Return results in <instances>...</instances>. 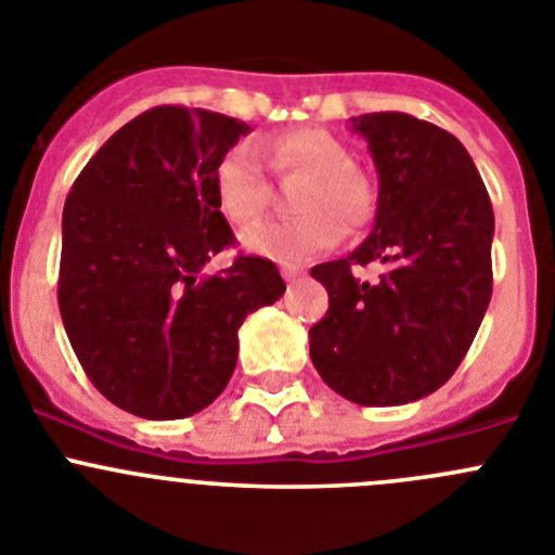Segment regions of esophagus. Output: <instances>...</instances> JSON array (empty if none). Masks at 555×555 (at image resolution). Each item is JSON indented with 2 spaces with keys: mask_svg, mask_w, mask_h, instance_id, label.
<instances>
[{
  "mask_svg": "<svg viewBox=\"0 0 555 555\" xmlns=\"http://www.w3.org/2000/svg\"><path fill=\"white\" fill-rule=\"evenodd\" d=\"M282 276L284 282H295V279H301V271L295 266H282Z\"/></svg>",
  "mask_w": 555,
  "mask_h": 555,
  "instance_id": "1",
  "label": "esophagus"
}]
</instances>
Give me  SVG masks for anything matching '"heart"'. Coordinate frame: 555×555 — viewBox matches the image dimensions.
Segmentation results:
<instances>
[{
    "instance_id": "1",
    "label": "heart",
    "mask_w": 555,
    "mask_h": 555,
    "mask_svg": "<svg viewBox=\"0 0 555 555\" xmlns=\"http://www.w3.org/2000/svg\"><path fill=\"white\" fill-rule=\"evenodd\" d=\"M257 150L279 178H304L293 202L304 216L246 230L241 237L246 251L298 266L334 248L339 225L345 232H356L372 219L375 189L370 178L353 167V153L328 131L298 128L257 144ZM257 150L235 144L221 155L214 172L216 202L232 224H251L271 202V185Z\"/></svg>"
}]
</instances>
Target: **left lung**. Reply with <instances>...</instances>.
<instances>
[{
  "instance_id": "obj_1",
  "label": "left lung",
  "mask_w": 555,
  "mask_h": 555,
  "mask_svg": "<svg viewBox=\"0 0 555 555\" xmlns=\"http://www.w3.org/2000/svg\"><path fill=\"white\" fill-rule=\"evenodd\" d=\"M377 169L375 230L312 268L328 312L309 328L314 370L345 400L405 405L441 388L468 353L493 295V205L468 150L402 112L353 117ZM380 261L375 285L352 276Z\"/></svg>"
}]
</instances>
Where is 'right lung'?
Returning a JSON list of instances; mask_svg holds the SVG:
<instances>
[{
  "label": "right lung",
  "mask_w": 555,
  "mask_h": 555,
  "mask_svg": "<svg viewBox=\"0 0 555 555\" xmlns=\"http://www.w3.org/2000/svg\"><path fill=\"white\" fill-rule=\"evenodd\" d=\"M248 126L207 108L155 106L81 169L62 210V323L92 386L142 418H185L230 383L237 328L279 301L266 257L214 276L235 243L214 191L221 155Z\"/></svg>",
  "instance_id": "obj_1"
}]
</instances>
